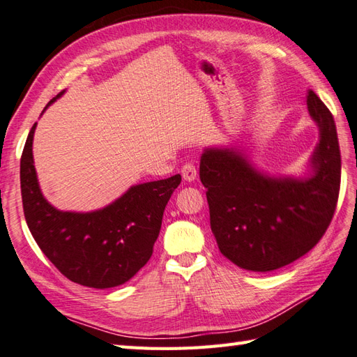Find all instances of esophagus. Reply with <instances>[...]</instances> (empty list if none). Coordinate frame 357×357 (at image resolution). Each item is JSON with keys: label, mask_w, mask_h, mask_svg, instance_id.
Instances as JSON below:
<instances>
[{"label": "esophagus", "mask_w": 357, "mask_h": 357, "mask_svg": "<svg viewBox=\"0 0 357 357\" xmlns=\"http://www.w3.org/2000/svg\"><path fill=\"white\" fill-rule=\"evenodd\" d=\"M181 177L186 181H194L197 178V168L194 163H185L181 168Z\"/></svg>", "instance_id": "obj_1"}]
</instances>
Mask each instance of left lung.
Here are the masks:
<instances>
[{"mask_svg":"<svg viewBox=\"0 0 357 357\" xmlns=\"http://www.w3.org/2000/svg\"><path fill=\"white\" fill-rule=\"evenodd\" d=\"M307 107L319 126L312 177H268L235 149L208 148L202 155L212 234L220 252L245 271H276L305 255L335 215L340 188L336 125L313 90L307 91Z\"/></svg>","mask_w":357,"mask_h":357,"instance_id":"8db88e82","label":"left lung"}]
</instances>
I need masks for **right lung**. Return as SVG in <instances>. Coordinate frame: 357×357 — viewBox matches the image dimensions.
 Returning <instances> with one entry per match:
<instances>
[{"label": "right lung", "mask_w": 357, "mask_h": 357, "mask_svg": "<svg viewBox=\"0 0 357 357\" xmlns=\"http://www.w3.org/2000/svg\"><path fill=\"white\" fill-rule=\"evenodd\" d=\"M35 128L36 123L24 145L20 171L24 217L31 235L70 281L93 289L121 286L151 258L163 211L181 176L132 186L104 209L62 212L44 199L38 185L31 153Z\"/></svg>", "instance_id": "right-lung-1"}]
</instances>
